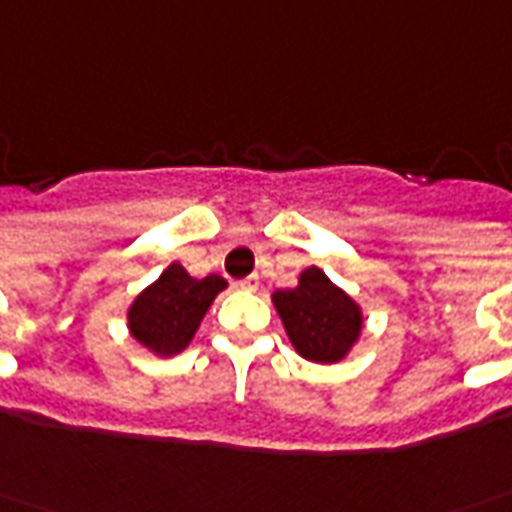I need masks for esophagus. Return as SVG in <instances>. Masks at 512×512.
<instances>
[{"mask_svg": "<svg viewBox=\"0 0 512 512\" xmlns=\"http://www.w3.org/2000/svg\"><path fill=\"white\" fill-rule=\"evenodd\" d=\"M238 285H241L244 291H257V288H260V280H257L255 274H252V277H246V280H241Z\"/></svg>", "mask_w": 512, "mask_h": 512, "instance_id": "obj_1", "label": "esophagus"}]
</instances>
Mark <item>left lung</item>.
<instances>
[{
  "label": "left lung",
  "instance_id": "8db88e82",
  "mask_svg": "<svg viewBox=\"0 0 512 512\" xmlns=\"http://www.w3.org/2000/svg\"><path fill=\"white\" fill-rule=\"evenodd\" d=\"M274 307L280 313L293 349L313 363H338L349 355L363 330L360 305L332 285L321 268L310 266L299 274V285L277 291Z\"/></svg>",
  "mask_w": 512,
  "mask_h": 512
}]
</instances>
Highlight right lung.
Masks as SVG:
<instances>
[{
  "label": "right lung",
  "instance_id": "right-lung-1",
  "mask_svg": "<svg viewBox=\"0 0 512 512\" xmlns=\"http://www.w3.org/2000/svg\"><path fill=\"white\" fill-rule=\"evenodd\" d=\"M224 288L227 280H221L219 274L196 280L180 263H171L149 288L135 296L127 313L130 335L155 355H177L191 343L213 299Z\"/></svg>",
  "mask_w": 512,
  "mask_h": 512
}]
</instances>
